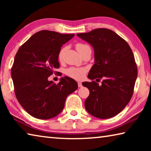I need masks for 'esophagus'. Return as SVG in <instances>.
<instances>
[{
  "label": "esophagus",
  "mask_w": 151,
  "mask_h": 151,
  "mask_svg": "<svg viewBox=\"0 0 151 151\" xmlns=\"http://www.w3.org/2000/svg\"><path fill=\"white\" fill-rule=\"evenodd\" d=\"M78 87H82V86H83V85H82V83H81V82H78Z\"/></svg>",
  "instance_id": "1"
}]
</instances>
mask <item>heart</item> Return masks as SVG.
<instances>
[{
  "label": "heart",
  "mask_w": 151,
  "mask_h": 151,
  "mask_svg": "<svg viewBox=\"0 0 151 151\" xmlns=\"http://www.w3.org/2000/svg\"><path fill=\"white\" fill-rule=\"evenodd\" d=\"M76 49L78 52L81 54L86 48H90L88 45L83 43H77L75 45ZM65 48H61L59 52L58 53V60L61 62L63 60L64 54H65ZM86 69L85 68H78V67H70L66 70V75L69 77L76 79V80H81L85 77L86 74Z\"/></svg>",
  "instance_id": "1"
}]
</instances>
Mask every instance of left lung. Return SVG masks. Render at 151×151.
Returning <instances> with one entry per match:
<instances>
[{"instance_id":"left-lung-1","label":"left lung","mask_w":151,"mask_h":151,"mask_svg":"<svg viewBox=\"0 0 151 151\" xmlns=\"http://www.w3.org/2000/svg\"><path fill=\"white\" fill-rule=\"evenodd\" d=\"M94 50V64L84 86L90 94L85 101V109L99 119L116 116L124 109L133 94L137 77V66L131 47L116 33L107 29H96L76 34ZM104 78L99 86L93 80Z\"/></svg>"}]
</instances>
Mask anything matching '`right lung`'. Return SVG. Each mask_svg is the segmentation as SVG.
<instances>
[{"mask_svg": "<svg viewBox=\"0 0 151 151\" xmlns=\"http://www.w3.org/2000/svg\"><path fill=\"white\" fill-rule=\"evenodd\" d=\"M74 34L43 30L35 33L18 50L11 68L14 93L28 113L39 119L57 116L68 94L78 88L73 78H61L58 84L48 78L59 68L58 53Z\"/></svg>", "mask_w": 151, "mask_h": 151, "instance_id": "obj_1", "label": "right lung"}]
</instances>
